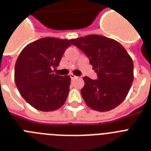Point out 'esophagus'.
<instances>
[{"mask_svg":"<svg viewBox=\"0 0 151 151\" xmlns=\"http://www.w3.org/2000/svg\"><path fill=\"white\" fill-rule=\"evenodd\" d=\"M70 78L72 79V80H73V79H75V78H78L77 76H75L74 74H73V73H70Z\"/></svg>","mask_w":151,"mask_h":151,"instance_id":"esophagus-1","label":"esophagus"}]
</instances>
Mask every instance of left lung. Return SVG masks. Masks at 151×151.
<instances>
[{"instance_id": "obj_1", "label": "left lung", "mask_w": 151, "mask_h": 151, "mask_svg": "<svg viewBox=\"0 0 151 151\" xmlns=\"http://www.w3.org/2000/svg\"><path fill=\"white\" fill-rule=\"evenodd\" d=\"M71 42L89 59L97 80L84 77L81 93L88 107L109 111L124 101L133 81V62L123 46L101 35L72 39Z\"/></svg>"}]
</instances>
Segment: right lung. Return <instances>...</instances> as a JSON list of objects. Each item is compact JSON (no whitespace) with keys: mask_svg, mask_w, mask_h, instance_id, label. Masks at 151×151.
<instances>
[{"mask_svg":"<svg viewBox=\"0 0 151 151\" xmlns=\"http://www.w3.org/2000/svg\"><path fill=\"white\" fill-rule=\"evenodd\" d=\"M71 40L44 37L27 45L15 66V81L22 98L41 111H53L68 96L70 76L55 74Z\"/></svg>","mask_w":151,"mask_h":151,"instance_id":"add662e5","label":"right lung"}]
</instances>
